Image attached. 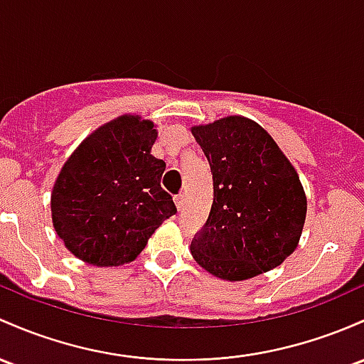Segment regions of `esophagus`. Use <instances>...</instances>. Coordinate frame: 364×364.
I'll use <instances>...</instances> for the list:
<instances>
[{"label":"esophagus","mask_w":364,"mask_h":364,"mask_svg":"<svg viewBox=\"0 0 364 364\" xmlns=\"http://www.w3.org/2000/svg\"><path fill=\"white\" fill-rule=\"evenodd\" d=\"M174 203H176V207H178L179 213H181L183 207H185V195H176Z\"/></svg>","instance_id":"obj_1"}]
</instances>
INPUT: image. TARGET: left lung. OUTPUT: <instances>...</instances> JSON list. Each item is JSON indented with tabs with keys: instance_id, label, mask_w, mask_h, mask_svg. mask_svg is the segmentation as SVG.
Segmentation results:
<instances>
[{
	"instance_id": "left-lung-1",
	"label": "left lung",
	"mask_w": 364,
	"mask_h": 364,
	"mask_svg": "<svg viewBox=\"0 0 364 364\" xmlns=\"http://www.w3.org/2000/svg\"><path fill=\"white\" fill-rule=\"evenodd\" d=\"M207 157L214 200L191 240L195 261L242 282L282 264L297 249L307 200L297 171L257 122L230 115L191 127Z\"/></svg>"
}]
</instances>
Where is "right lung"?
Returning a JSON list of instances; mask_svg holds the SVG:
<instances>
[{
	"mask_svg": "<svg viewBox=\"0 0 364 364\" xmlns=\"http://www.w3.org/2000/svg\"><path fill=\"white\" fill-rule=\"evenodd\" d=\"M154 122L121 115L103 124L67 159L51 191V219L67 249L87 264L134 261L176 205L150 154Z\"/></svg>",
	"mask_w": 364,
	"mask_h": 364,
	"instance_id": "add662e5",
	"label": "right lung"
}]
</instances>
